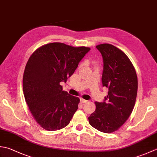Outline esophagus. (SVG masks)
<instances>
[{"instance_id":"1","label":"esophagus","mask_w":157,"mask_h":157,"mask_svg":"<svg viewBox=\"0 0 157 157\" xmlns=\"http://www.w3.org/2000/svg\"><path fill=\"white\" fill-rule=\"evenodd\" d=\"M80 102H81L82 103H87V102H88V101H86V100H84V99L82 98V99L80 100Z\"/></svg>"}]
</instances>
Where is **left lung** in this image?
<instances>
[{
	"mask_svg": "<svg viewBox=\"0 0 157 157\" xmlns=\"http://www.w3.org/2000/svg\"><path fill=\"white\" fill-rule=\"evenodd\" d=\"M102 56V86L109 88L106 102H95L96 110L89 123L107 133L119 129L134 109L138 92V78L134 65L121 50L110 44L96 46Z\"/></svg>",
	"mask_w": 157,
	"mask_h": 157,
	"instance_id": "obj_1",
	"label": "left lung"
}]
</instances>
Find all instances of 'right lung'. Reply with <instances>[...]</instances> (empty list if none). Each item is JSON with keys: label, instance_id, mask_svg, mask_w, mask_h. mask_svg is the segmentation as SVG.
<instances>
[{"label": "right lung", "instance_id": "1", "mask_svg": "<svg viewBox=\"0 0 157 157\" xmlns=\"http://www.w3.org/2000/svg\"><path fill=\"white\" fill-rule=\"evenodd\" d=\"M90 50L52 42L36 49L28 59L23 77V94L33 117L42 128H64L78 110L80 100L63 91L60 83L73 74Z\"/></svg>", "mask_w": 157, "mask_h": 157}]
</instances>
